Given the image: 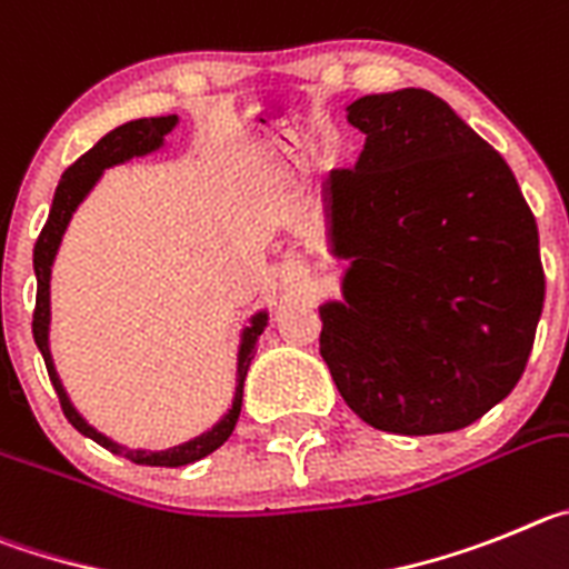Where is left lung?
Wrapping results in <instances>:
<instances>
[{
	"instance_id": "left-lung-1",
	"label": "left lung",
	"mask_w": 569,
	"mask_h": 569,
	"mask_svg": "<svg viewBox=\"0 0 569 569\" xmlns=\"http://www.w3.org/2000/svg\"><path fill=\"white\" fill-rule=\"evenodd\" d=\"M355 170L326 183L331 252L351 260L320 306V355L377 431H459L525 373L545 306L539 229L505 158L439 96H362Z\"/></svg>"
}]
</instances>
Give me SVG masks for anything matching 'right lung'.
Listing matches in <instances>:
<instances>
[{"label":"right lung","instance_id":"obj_1","mask_svg":"<svg viewBox=\"0 0 569 569\" xmlns=\"http://www.w3.org/2000/svg\"><path fill=\"white\" fill-rule=\"evenodd\" d=\"M178 124V116H161V119H138V121H127V124L116 127L112 132H107L101 138L99 144L93 150H87L84 156L79 158L76 163H70L64 176H61L59 187H56L53 196V207H50L48 223H44L42 234L36 240L33 247V269H36V311H33V340L39 346L44 357V366H48L50 382L56 388V397L61 402V411L68 417V422L73 425L76 431L90 437L93 442H99L101 448H107L110 453H119V457L130 459L136 465H152V468H181V465L198 462V459L209 457L212 450L221 448L234 431V422L240 417V406H243V380H247L249 362L254 357V342H258L260 331L266 329V320L269 315L266 311H258L252 317V326L243 329V337H240V351H238V388H234V399L232 408L227 411V417L221 422L214 425L212 431L201 433V437L189 439V442L178 445V448L170 450H130L124 445L112 442L107 439L104 433H99L93 425H87L81 419V413L70 406L68 391L61 388L59 373H56L53 357H50V342H48V331H50V269H53L56 252H59L61 234L68 229L70 218H73L76 207L87 198V192L96 187V181L101 178V172L116 167V163H124L130 158L147 156V152H156L158 147L163 144V138L170 136Z\"/></svg>","mask_w":569,"mask_h":569}]
</instances>
